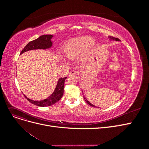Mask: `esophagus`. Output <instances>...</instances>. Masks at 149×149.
<instances>
[{
  "label": "esophagus",
  "mask_w": 149,
  "mask_h": 149,
  "mask_svg": "<svg viewBox=\"0 0 149 149\" xmlns=\"http://www.w3.org/2000/svg\"><path fill=\"white\" fill-rule=\"evenodd\" d=\"M78 73V72L77 71H75V70H72L70 72V74L71 75H76Z\"/></svg>",
  "instance_id": "1"
}]
</instances>
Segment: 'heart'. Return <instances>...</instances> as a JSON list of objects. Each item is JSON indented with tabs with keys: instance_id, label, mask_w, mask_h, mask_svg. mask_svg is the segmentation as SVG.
<instances>
[{
	"instance_id": "b5f03b06",
	"label": "heart",
	"mask_w": 149,
	"mask_h": 149,
	"mask_svg": "<svg viewBox=\"0 0 149 149\" xmlns=\"http://www.w3.org/2000/svg\"><path fill=\"white\" fill-rule=\"evenodd\" d=\"M95 47V41L92 38L86 36L71 38L66 41L62 47V53L65 58L72 60L80 55L81 58H85L89 56ZM59 59L63 63H66L64 58Z\"/></svg>"
}]
</instances>
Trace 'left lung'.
<instances>
[{"instance_id":"left-lung-1","label":"left lung","mask_w":149,"mask_h":149,"mask_svg":"<svg viewBox=\"0 0 149 149\" xmlns=\"http://www.w3.org/2000/svg\"><path fill=\"white\" fill-rule=\"evenodd\" d=\"M108 38H109V39H110V40H116V41H120V40L119 39V38H115V37H108ZM83 97H84V100L86 101V102L89 105H90L91 106H93V107H96L94 105H93V104H92L91 103V102H89L86 99L85 97H84V96H83Z\"/></svg>"}]
</instances>
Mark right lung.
<instances>
[{"instance_id":"right-lung-1","label":"right lung","mask_w":149,"mask_h":149,"mask_svg":"<svg viewBox=\"0 0 149 149\" xmlns=\"http://www.w3.org/2000/svg\"><path fill=\"white\" fill-rule=\"evenodd\" d=\"M53 36L52 35H44L40 36L37 39L34 40L33 41L30 42L26 45L22 49L20 55L24 52H26L32 49H48L51 48L52 46L53 42L52 41V38ZM66 79V77L60 78L58 81L56 86L55 89V91L50 96L48 97L47 99H45L42 101H33L30 100L25 95L24 96L29 102L33 104L40 106V107H45L52 106L54 104L57 102L62 97L63 94L64 92V84L65 81Z\"/></svg>"}]
</instances>
